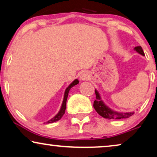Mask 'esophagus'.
<instances>
[{
	"label": "esophagus",
	"instance_id": "esophagus-1",
	"mask_svg": "<svg viewBox=\"0 0 157 157\" xmlns=\"http://www.w3.org/2000/svg\"><path fill=\"white\" fill-rule=\"evenodd\" d=\"M79 78H80L81 80H82V81L88 80V79L89 78V75L86 71H83L80 74V76H79Z\"/></svg>",
	"mask_w": 157,
	"mask_h": 157
}]
</instances>
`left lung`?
<instances>
[{"label": "left lung", "mask_w": 157, "mask_h": 157, "mask_svg": "<svg viewBox=\"0 0 157 157\" xmlns=\"http://www.w3.org/2000/svg\"><path fill=\"white\" fill-rule=\"evenodd\" d=\"M134 50L140 53L144 56V53L143 49L141 46H136L134 48ZM95 94L96 96V99L94 101V107L95 109L98 114L101 116L102 117L107 119H126V118L130 117L131 116L134 114V112H128V113H119L117 111H115L111 109L109 107L106 106V104L103 102V101L101 98V96L98 94L97 90L95 89Z\"/></svg>", "instance_id": "1"}]
</instances>
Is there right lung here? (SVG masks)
I'll use <instances>...</instances> for the list:
<instances>
[{"label":"right lung","instance_id":"right-lung-1","mask_svg":"<svg viewBox=\"0 0 157 157\" xmlns=\"http://www.w3.org/2000/svg\"><path fill=\"white\" fill-rule=\"evenodd\" d=\"M79 83V81L78 79H75V80L73 81V82L71 83V84L68 86L66 88V91H65V93H64V96H63V103H62V105H61V109H60V111H59V113H57L56 115L54 117H53L52 119L49 120L46 122L47 124H49V123H53V122H56L57 121H59L61 119V117H63L64 113H65V110L66 109V101H67V98H68V92H69L70 89H71L73 86H74L75 85H77L78 83Z\"/></svg>","mask_w":157,"mask_h":157}]
</instances>
